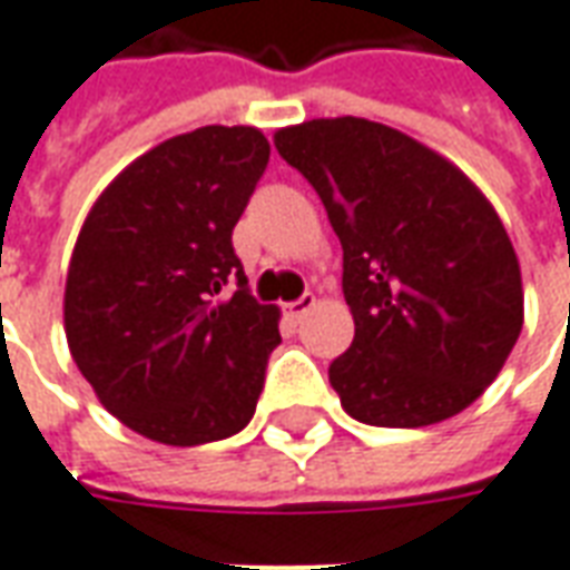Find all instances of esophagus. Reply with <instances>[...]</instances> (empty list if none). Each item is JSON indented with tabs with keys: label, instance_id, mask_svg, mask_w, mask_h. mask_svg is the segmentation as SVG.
I'll use <instances>...</instances> for the list:
<instances>
[{
	"label": "esophagus",
	"instance_id": "1",
	"mask_svg": "<svg viewBox=\"0 0 570 570\" xmlns=\"http://www.w3.org/2000/svg\"><path fill=\"white\" fill-rule=\"evenodd\" d=\"M313 307H316V297H313V294H301L297 301H292V304L285 307V313H288V320H292V323H301Z\"/></svg>",
	"mask_w": 570,
	"mask_h": 570
}]
</instances>
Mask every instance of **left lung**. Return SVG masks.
Wrapping results in <instances>:
<instances>
[{"instance_id": "obj_1", "label": "left lung", "mask_w": 570, "mask_h": 570, "mask_svg": "<svg viewBox=\"0 0 570 570\" xmlns=\"http://www.w3.org/2000/svg\"><path fill=\"white\" fill-rule=\"evenodd\" d=\"M344 250L353 344L328 366L356 422L422 428L500 375L524 323L515 247L465 173L363 117L278 129Z\"/></svg>"}]
</instances>
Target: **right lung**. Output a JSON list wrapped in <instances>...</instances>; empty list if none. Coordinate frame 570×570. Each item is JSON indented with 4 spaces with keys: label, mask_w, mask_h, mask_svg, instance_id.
<instances>
[{
    "label": "right lung",
    "mask_w": 570,
    "mask_h": 570,
    "mask_svg": "<svg viewBox=\"0 0 570 570\" xmlns=\"http://www.w3.org/2000/svg\"><path fill=\"white\" fill-rule=\"evenodd\" d=\"M266 164L261 129H191L132 160L82 223L65 288L70 356L142 438L223 441L257 410L278 309L247 288L233 229Z\"/></svg>",
    "instance_id": "obj_1"
}]
</instances>
